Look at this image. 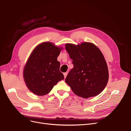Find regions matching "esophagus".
Listing matches in <instances>:
<instances>
[{"mask_svg":"<svg viewBox=\"0 0 131 131\" xmlns=\"http://www.w3.org/2000/svg\"><path fill=\"white\" fill-rule=\"evenodd\" d=\"M67 72L64 73V76L65 79L66 78V77H67Z\"/></svg>","mask_w":131,"mask_h":131,"instance_id":"1","label":"esophagus"}]
</instances>
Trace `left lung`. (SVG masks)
Wrapping results in <instances>:
<instances>
[{"mask_svg": "<svg viewBox=\"0 0 131 131\" xmlns=\"http://www.w3.org/2000/svg\"><path fill=\"white\" fill-rule=\"evenodd\" d=\"M66 50L74 67L65 79L73 92L84 98L94 97L105 88L109 78L106 60L99 48L90 42L67 43Z\"/></svg>", "mask_w": 131, "mask_h": 131, "instance_id": "8db88e82", "label": "left lung"}]
</instances>
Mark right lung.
I'll return each instance as SVG.
<instances>
[{
	"instance_id": "obj_1",
	"label": "right lung",
	"mask_w": 131,
	"mask_h": 131,
	"mask_svg": "<svg viewBox=\"0 0 131 131\" xmlns=\"http://www.w3.org/2000/svg\"><path fill=\"white\" fill-rule=\"evenodd\" d=\"M62 48L51 42H43L31 53L24 68L23 77L27 87L33 93L47 94L59 81L64 80L57 60Z\"/></svg>"
}]
</instances>
